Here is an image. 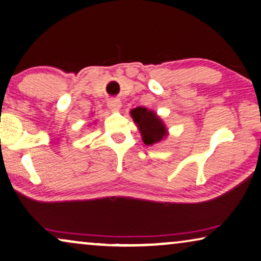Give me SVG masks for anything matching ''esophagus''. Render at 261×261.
Masks as SVG:
<instances>
[{
	"label": "esophagus",
	"mask_w": 261,
	"mask_h": 261,
	"mask_svg": "<svg viewBox=\"0 0 261 261\" xmlns=\"http://www.w3.org/2000/svg\"><path fill=\"white\" fill-rule=\"evenodd\" d=\"M108 108L111 111H118L122 108V103H120L119 99H111L108 102Z\"/></svg>",
	"instance_id": "esophagus-1"
}]
</instances>
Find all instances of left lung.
<instances>
[{
	"mask_svg": "<svg viewBox=\"0 0 261 261\" xmlns=\"http://www.w3.org/2000/svg\"><path fill=\"white\" fill-rule=\"evenodd\" d=\"M130 116L137 125L144 144L153 145L161 143L169 136V130L162 118L150 109L137 107L130 111Z\"/></svg>",
	"mask_w": 261,
	"mask_h": 261,
	"instance_id": "left-lung-1",
	"label": "left lung"
}]
</instances>
